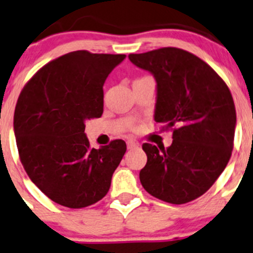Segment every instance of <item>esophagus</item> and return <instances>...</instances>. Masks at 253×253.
Listing matches in <instances>:
<instances>
[{
	"label": "esophagus",
	"instance_id": "esophagus-1",
	"mask_svg": "<svg viewBox=\"0 0 253 253\" xmlns=\"http://www.w3.org/2000/svg\"><path fill=\"white\" fill-rule=\"evenodd\" d=\"M138 147H139V144H138L135 140H133V139L127 140V148H128V149H134V148H138Z\"/></svg>",
	"mask_w": 253,
	"mask_h": 253
}]
</instances>
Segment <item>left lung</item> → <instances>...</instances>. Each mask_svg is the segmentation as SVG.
Here are the masks:
<instances>
[{
    "instance_id": "left-lung-1",
    "label": "left lung",
    "mask_w": 253,
    "mask_h": 253,
    "mask_svg": "<svg viewBox=\"0 0 253 253\" xmlns=\"http://www.w3.org/2000/svg\"><path fill=\"white\" fill-rule=\"evenodd\" d=\"M129 60L158 82L155 122L173 133L167 149L143 144L148 156L139 179L150 195L182 205L204 195L230 160L236 111L223 79L188 50L164 47Z\"/></svg>"
}]
</instances>
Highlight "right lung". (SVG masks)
<instances>
[{"instance_id":"obj_1","label":"right lung","mask_w":253,"mask_h":253,"mask_svg":"<svg viewBox=\"0 0 253 253\" xmlns=\"http://www.w3.org/2000/svg\"><path fill=\"white\" fill-rule=\"evenodd\" d=\"M125 54L75 50L42 66L21 89L14 133L24 169L55 204L91 206L109 191L122 139L91 148L84 122L103 114V84Z\"/></svg>"}]
</instances>
